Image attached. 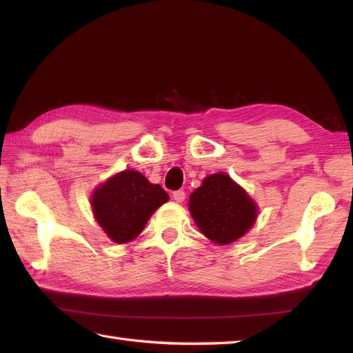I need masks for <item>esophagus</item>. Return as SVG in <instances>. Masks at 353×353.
Here are the masks:
<instances>
[{
  "instance_id": "1",
  "label": "esophagus",
  "mask_w": 353,
  "mask_h": 353,
  "mask_svg": "<svg viewBox=\"0 0 353 353\" xmlns=\"http://www.w3.org/2000/svg\"><path fill=\"white\" fill-rule=\"evenodd\" d=\"M185 191H182V190H179V191H174L172 192V199H174L177 203H182V201L185 200Z\"/></svg>"
}]
</instances>
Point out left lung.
Here are the masks:
<instances>
[{"mask_svg": "<svg viewBox=\"0 0 353 353\" xmlns=\"http://www.w3.org/2000/svg\"><path fill=\"white\" fill-rule=\"evenodd\" d=\"M190 212L201 234L215 244L226 245L253 226L258 206L228 174L216 172L191 194Z\"/></svg>", "mask_w": 353, "mask_h": 353, "instance_id": "8db88e82", "label": "left lung"}]
</instances>
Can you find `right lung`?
I'll use <instances>...</instances> for the list:
<instances>
[{
    "label": "right lung",
    "mask_w": 353,
    "mask_h": 353,
    "mask_svg": "<svg viewBox=\"0 0 353 353\" xmlns=\"http://www.w3.org/2000/svg\"><path fill=\"white\" fill-rule=\"evenodd\" d=\"M168 199L161 185L150 183L138 171L124 170L94 191L91 205L97 223L112 241L125 244L141 234Z\"/></svg>",
    "instance_id": "right-lung-1"
}]
</instances>
